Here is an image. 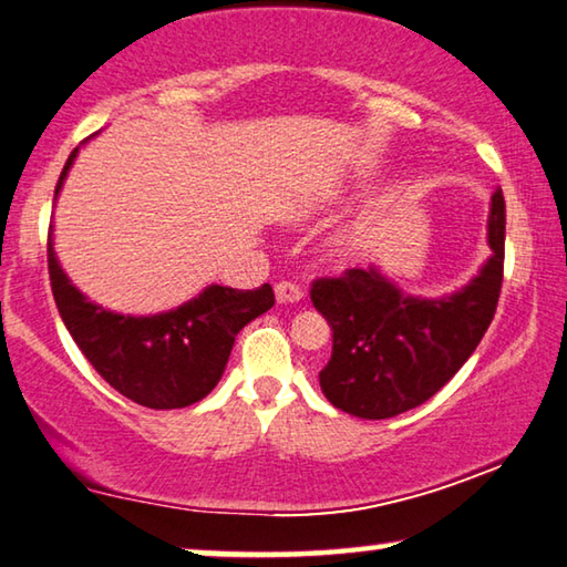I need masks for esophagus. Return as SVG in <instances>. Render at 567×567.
I'll return each mask as SVG.
<instances>
[{"instance_id":"obj_1","label":"esophagus","mask_w":567,"mask_h":567,"mask_svg":"<svg viewBox=\"0 0 567 567\" xmlns=\"http://www.w3.org/2000/svg\"><path fill=\"white\" fill-rule=\"evenodd\" d=\"M302 295H305L302 287L295 285V282L282 280V282L275 285V298H277V302H282V305H287V302H300Z\"/></svg>"}]
</instances>
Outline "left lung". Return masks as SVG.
Segmentation results:
<instances>
[{"mask_svg":"<svg viewBox=\"0 0 567 567\" xmlns=\"http://www.w3.org/2000/svg\"><path fill=\"white\" fill-rule=\"evenodd\" d=\"M505 196L489 209L492 257L449 298L403 295L375 267L318 277L310 300L332 328L320 389L358 419H391L429 401L474 353L494 318L505 272Z\"/></svg>","mask_w":567,"mask_h":567,"instance_id":"1","label":"left lung"}]
</instances>
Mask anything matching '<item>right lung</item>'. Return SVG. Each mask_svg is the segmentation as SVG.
<instances>
[{"mask_svg":"<svg viewBox=\"0 0 567 567\" xmlns=\"http://www.w3.org/2000/svg\"><path fill=\"white\" fill-rule=\"evenodd\" d=\"M78 148L70 154L55 196ZM50 285L60 318L103 379L125 399L146 409H184L202 401L219 383L237 332L275 305L269 285L231 290L212 285L199 298L151 318L118 316L87 302L68 280L48 241Z\"/></svg>","mask_w":567,"mask_h":567,"instance_id":"add662e5","label":"right lung"}]
</instances>
